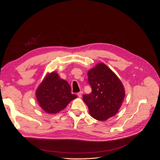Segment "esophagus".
Masks as SVG:
<instances>
[{
	"label": "esophagus",
	"mask_w": 160,
	"mask_h": 160,
	"mask_svg": "<svg viewBox=\"0 0 160 160\" xmlns=\"http://www.w3.org/2000/svg\"><path fill=\"white\" fill-rule=\"evenodd\" d=\"M82 94H83V92L80 91V92H79V93H77V96H78L79 98H81Z\"/></svg>",
	"instance_id": "esophagus-1"
}]
</instances>
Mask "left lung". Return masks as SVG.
Here are the masks:
<instances>
[{
  "instance_id": "8db88e82",
  "label": "left lung",
  "mask_w": 160,
  "mask_h": 160,
  "mask_svg": "<svg viewBox=\"0 0 160 160\" xmlns=\"http://www.w3.org/2000/svg\"><path fill=\"white\" fill-rule=\"evenodd\" d=\"M88 82L91 93L83 95L92 118L105 121L118 112L125 98L122 81L109 67L100 62L88 72Z\"/></svg>"
}]
</instances>
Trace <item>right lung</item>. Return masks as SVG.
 <instances>
[{
	"label": "right lung",
	"mask_w": 160,
	"mask_h": 160,
	"mask_svg": "<svg viewBox=\"0 0 160 160\" xmlns=\"http://www.w3.org/2000/svg\"><path fill=\"white\" fill-rule=\"evenodd\" d=\"M36 98L40 107L47 113L55 114L64 109L77 98L71 93L68 82L60 78L56 72L47 74L36 91Z\"/></svg>",
	"instance_id": "1"
}]
</instances>
